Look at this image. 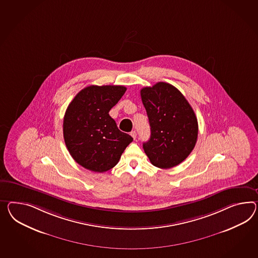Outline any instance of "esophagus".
<instances>
[{
  "label": "esophagus",
  "instance_id": "esophagus-1",
  "mask_svg": "<svg viewBox=\"0 0 258 258\" xmlns=\"http://www.w3.org/2000/svg\"><path fill=\"white\" fill-rule=\"evenodd\" d=\"M130 135H131V136H132L133 139H137V132H136V131H132V132H131V134H130Z\"/></svg>",
  "mask_w": 258,
  "mask_h": 258
}]
</instances>
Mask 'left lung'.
Wrapping results in <instances>:
<instances>
[{"label": "left lung", "instance_id": "left-lung-1", "mask_svg": "<svg viewBox=\"0 0 258 258\" xmlns=\"http://www.w3.org/2000/svg\"><path fill=\"white\" fill-rule=\"evenodd\" d=\"M151 126V138L143 149L152 165L171 168L194 150L199 123L183 94L169 83L158 82L140 91Z\"/></svg>", "mask_w": 258, "mask_h": 258}]
</instances>
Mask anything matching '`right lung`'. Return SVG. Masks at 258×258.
<instances>
[{
    "label": "right lung",
    "instance_id": "add662e5",
    "mask_svg": "<svg viewBox=\"0 0 258 258\" xmlns=\"http://www.w3.org/2000/svg\"><path fill=\"white\" fill-rule=\"evenodd\" d=\"M124 86L91 85L69 104L63 118V139L74 160L93 172L118 164L133 138L119 131L109 110L125 93Z\"/></svg>",
    "mask_w": 258,
    "mask_h": 258
}]
</instances>
